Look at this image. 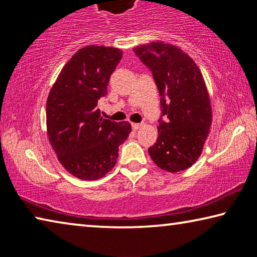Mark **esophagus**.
I'll return each mask as SVG.
<instances>
[{
  "instance_id": "34e87169",
  "label": "esophagus",
  "mask_w": 257,
  "mask_h": 257,
  "mask_svg": "<svg viewBox=\"0 0 257 257\" xmlns=\"http://www.w3.org/2000/svg\"><path fill=\"white\" fill-rule=\"evenodd\" d=\"M142 123H132V127H133V129L134 130H138L139 128H141L142 127Z\"/></svg>"
}]
</instances>
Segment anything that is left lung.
Instances as JSON below:
<instances>
[{
	"mask_svg": "<svg viewBox=\"0 0 257 257\" xmlns=\"http://www.w3.org/2000/svg\"><path fill=\"white\" fill-rule=\"evenodd\" d=\"M134 51L153 72L165 118L159 120L158 141L149 153L162 170H186L201 156L212 123L205 80L195 61L169 43L152 42Z\"/></svg>",
	"mask_w": 257,
	"mask_h": 257,
	"instance_id": "1",
	"label": "left lung"
}]
</instances>
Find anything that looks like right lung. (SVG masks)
Returning <instances> with one entry per match:
<instances>
[{
	"mask_svg": "<svg viewBox=\"0 0 257 257\" xmlns=\"http://www.w3.org/2000/svg\"><path fill=\"white\" fill-rule=\"evenodd\" d=\"M121 58L122 51L116 47H82L64 64L47 97L50 144L62 167L82 180H96L110 172L119 146L132 132L127 121L103 119L96 108Z\"/></svg>",
	"mask_w": 257,
	"mask_h": 257,
	"instance_id": "obj_1",
	"label": "right lung"
}]
</instances>
